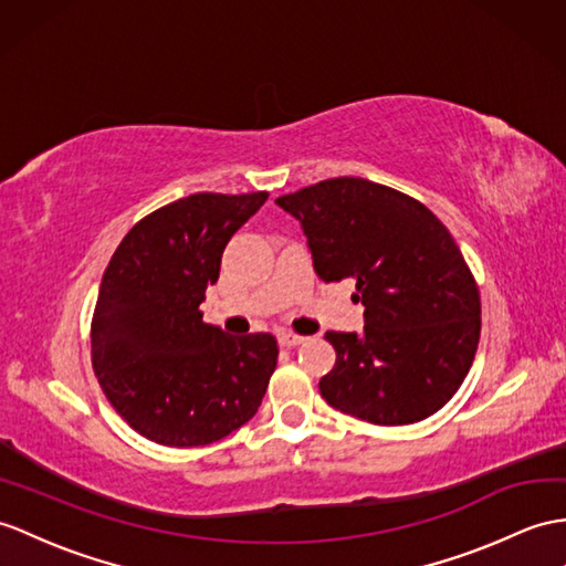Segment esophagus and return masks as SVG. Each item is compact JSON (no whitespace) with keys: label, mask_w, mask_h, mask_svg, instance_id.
<instances>
[{"label":"esophagus","mask_w":566,"mask_h":566,"mask_svg":"<svg viewBox=\"0 0 566 566\" xmlns=\"http://www.w3.org/2000/svg\"><path fill=\"white\" fill-rule=\"evenodd\" d=\"M302 340H305V336H297L293 331H283V334H279V343L283 348H295Z\"/></svg>","instance_id":"esophagus-1"}]
</instances>
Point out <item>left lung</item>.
Instances as JSON below:
<instances>
[{"label": "left lung", "instance_id": "obj_1", "mask_svg": "<svg viewBox=\"0 0 566 566\" xmlns=\"http://www.w3.org/2000/svg\"><path fill=\"white\" fill-rule=\"evenodd\" d=\"M300 220L322 281H355L365 331H326L328 406L371 424L430 418L459 391L480 340V291L451 232L424 203L363 177L275 199Z\"/></svg>", "mask_w": 566, "mask_h": 566}]
</instances>
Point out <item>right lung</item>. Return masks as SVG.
Segmentation results:
<instances>
[{
    "label": "right lung",
    "mask_w": 566,
    "mask_h": 566,
    "mask_svg": "<svg viewBox=\"0 0 566 566\" xmlns=\"http://www.w3.org/2000/svg\"><path fill=\"white\" fill-rule=\"evenodd\" d=\"M269 191H201L144 216L103 273L91 360L122 420L163 447H206L254 418L279 360L271 334L203 322L220 256Z\"/></svg>",
    "instance_id": "1"
}]
</instances>
